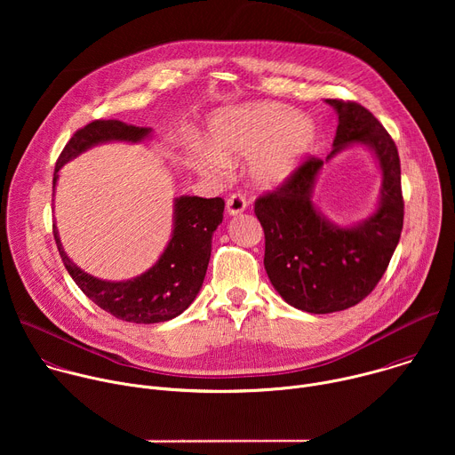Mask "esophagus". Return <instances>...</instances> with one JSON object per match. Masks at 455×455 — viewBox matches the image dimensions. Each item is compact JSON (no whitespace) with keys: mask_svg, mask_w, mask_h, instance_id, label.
<instances>
[{"mask_svg":"<svg viewBox=\"0 0 455 455\" xmlns=\"http://www.w3.org/2000/svg\"><path fill=\"white\" fill-rule=\"evenodd\" d=\"M244 209H246L244 196H241V194H232V196H228V200H227V212L230 216H237V214L244 212Z\"/></svg>","mask_w":455,"mask_h":455,"instance_id":"obj_1","label":"esophagus"}]
</instances>
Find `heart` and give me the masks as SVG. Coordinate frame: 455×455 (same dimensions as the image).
Wrapping results in <instances>:
<instances>
[{
    "instance_id": "b5f03b06",
    "label": "heart",
    "mask_w": 455,
    "mask_h": 455,
    "mask_svg": "<svg viewBox=\"0 0 455 455\" xmlns=\"http://www.w3.org/2000/svg\"><path fill=\"white\" fill-rule=\"evenodd\" d=\"M211 146H200L192 165L207 178H223L230 162L248 160L253 181L275 187L306 160L316 140L315 122L283 102H248L214 113Z\"/></svg>"
}]
</instances>
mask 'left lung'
Returning a JSON list of instances; mask_svg holds the SVG:
<instances>
[{
    "label": "left lung",
    "instance_id": "1",
    "mask_svg": "<svg viewBox=\"0 0 455 455\" xmlns=\"http://www.w3.org/2000/svg\"><path fill=\"white\" fill-rule=\"evenodd\" d=\"M326 102L339 113L335 149L328 160L351 144H365L379 164L376 212L346 228L323 218L311 200L323 165L315 156L253 205L265 230V268L274 288L290 306L316 315L363 300L383 277L403 228L402 167L395 140L362 104L340 99Z\"/></svg>",
    "mask_w": 455,
    "mask_h": 455
}]
</instances>
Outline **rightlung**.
<instances>
[{
	"mask_svg": "<svg viewBox=\"0 0 455 455\" xmlns=\"http://www.w3.org/2000/svg\"><path fill=\"white\" fill-rule=\"evenodd\" d=\"M149 127H139L120 120L100 118L86 124L77 129L59 155L53 187L59 178V169L86 149L113 140L140 142L149 137ZM223 198H178L174 202L172 237L156 265L142 275L122 283L100 281L83 272L64 253L55 225L53 237L64 267L90 300L120 320L155 323L178 316L196 299L209 267L212 234L223 221Z\"/></svg>",
	"mask_w": 455,
	"mask_h": 455,
	"instance_id": "obj_1",
	"label": "right lung"
}]
</instances>
